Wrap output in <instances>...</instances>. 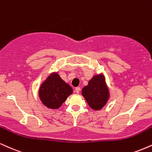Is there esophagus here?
Returning a JSON list of instances; mask_svg holds the SVG:
<instances>
[{"label":"esophagus","mask_w":152,"mask_h":152,"mask_svg":"<svg viewBox=\"0 0 152 152\" xmlns=\"http://www.w3.org/2000/svg\"><path fill=\"white\" fill-rule=\"evenodd\" d=\"M80 91H81V88L80 87H76V88H75V92H76V94H78V93L80 92Z\"/></svg>","instance_id":"obj_1"}]
</instances>
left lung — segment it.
Returning a JSON list of instances; mask_svg holds the SVG:
<instances>
[{
  "label": "left lung",
  "mask_w": 152,
  "mask_h": 152,
  "mask_svg": "<svg viewBox=\"0 0 152 152\" xmlns=\"http://www.w3.org/2000/svg\"><path fill=\"white\" fill-rule=\"evenodd\" d=\"M82 95L89 106L94 110H100L108 99V90L102 76H95L88 85L82 90Z\"/></svg>",
  "instance_id": "1"
}]
</instances>
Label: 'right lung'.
Wrapping results in <instances>:
<instances>
[{
  "label": "right lung",
  "instance_id": "add662e5",
  "mask_svg": "<svg viewBox=\"0 0 152 152\" xmlns=\"http://www.w3.org/2000/svg\"><path fill=\"white\" fill-rule=\"evenodd\" d=\"M73 90L57 74H53L42 84L39 98L44 105L52 109H57L63 104Z\"/></svg>",
  "mask_w": 152,
  "mask_h": 152
}]
</instances>
